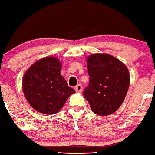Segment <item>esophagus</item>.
I'll list each match as a JSON object with an SVG mask.
<instances>
[{"label":"esophagus","mask_w":155,"mask_h":155,"mask_svg":"<svg viewBox=\"0 0 155 155\" xmlns=\"http://www.w3.org/2000/svg\"><path fill=\"white\" fill-rule=\"evenodd\" d=\"M75 90L77 92H81L82 90V86L81 84H77L75 87Z\"/></svg>","instance_id":"esophagus-1"}]
</instances>
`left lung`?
I'll list each match as a JSON object with an SVG mask.
<instances>
[{
	"mask_svg": "<svg viewBox=\"0 0 155 155\" xmlns=\"http://www.w3.org/2000/svg\"><path fill=\"white\" fill-rule=\"evenodd\" d=\"M87 68L90 83L83 93L92 111L100 116L114 113L128 90L127 68L111 55L94 54L88 57Z\"/></svg>",
	"mask_w": 155,
	"mask_h": 155,
	"instance_id": "1",
	"label": "left lung"
}]
</instances>
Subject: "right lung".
Masks as SVG:
<instances>
[{
    "label": "right lung",
    "mask_w": 155,
    "mask_h": 155,
    "mask_svg": "<svg viewBox=\"0 0 155 155\" xmlns=\"http://www.w3.org/2000/svg\"><path fill=\"white\" fill-rule=\"evenodd\" d=\"M61 63L54 57L38 60L25 74L22 90L28 102L40 113L53 114L75 92L60 74Z\"/></svg>",
    "instance_id": "obj_1"
}]
</instances>
